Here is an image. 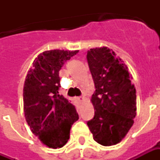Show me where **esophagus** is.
Wrapping results in <instances>:
<instances>
[{"label": "esophagus", "instance_id": "34e87169", "mask_svg": "<svg viewBox=\"0 0 160 160\" xmlns=\"http://www.w3.org/2000/svg\"><path fill=\"white\" fill-rule=\"evenodd\" d=\"M78 100L80 101V102H82V101L85 100V97H84V96H80V97L78 98Z\"/></svg>", "mask_w": 160, "mask_h": 160}]
</instances>
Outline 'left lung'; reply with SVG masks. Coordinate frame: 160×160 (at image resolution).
Wrapping results in <instances>:
<instances>
[{"instance_id":"left-lung-1","label":"left lung","mask_w":160,"mask_h":160,"mask_svg":"<svg viewBox=\"0 0 160 160\" xmlns=\"http://www.w3.org/2000/svg\"><path fill=\"white\" fill-rule=\"evenodd\" d=\"M96 90L92 96L94 118L87 122L94 141L102 146L119 143L136 116V91L128 67L107 47L87 51Z\"/></svg>"}]
</instances>
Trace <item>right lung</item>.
I'll list each match as a JSON object with an SVG mask.
<instances>
[{"label": "right lung", "mask_w": 160, "mask_h": 160, "mask_svg": "<svg viewBox=\"0 0 160 160\" xmlns=\"http://www.w3.org/2000/svg\"><path fill=\"white\" fill-rule=\"evenodd\" d=\"M79 50H47L38 56L23 89L24 112L31 130L49 148H62L79 119L75 106L59 94V71Z\"/></svg>", "instance_id": "1"}]
</instances>
